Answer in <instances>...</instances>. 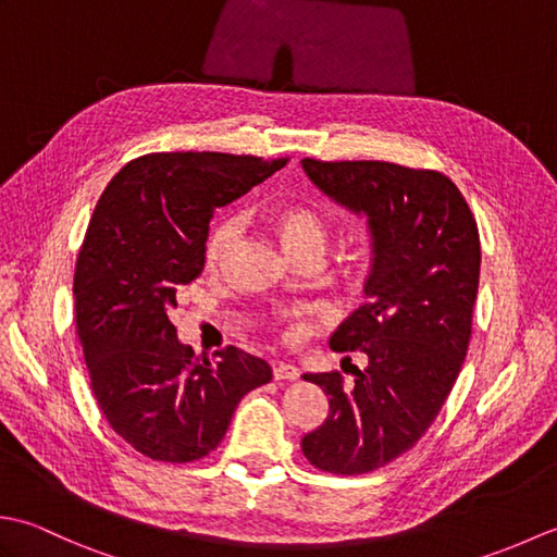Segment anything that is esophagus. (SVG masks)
I'll return each instance as SVG.
<instances>
[{
	"instance_id": "esophagus-1",
	"label": "esophagus",
	"mask_w": 557,
	"mask_h": 557,
	"mask_svg": "<svg viewBox=\"0 0 557 557\" xmlns=\"http://www.w3.org/2000/svg\"><path fill=\"white\" fill-rule=\"evenodd\" d=\"M272 375H275V381H297L299 369L292 363H275L272 366Z\"/></svg>"
}]
</instances>
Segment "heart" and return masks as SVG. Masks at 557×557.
Listing matches in <instances>:
<instances>
[{"label":"heart","mask_w":557,"mask_h":557,"mask_svg":"<svg viewBox=\"0 0 557 557\" xmlns=\"http://www.w3.org/2000/svg\"><path fill=\"white\" fill-rule=\"evenodd\" d=\"M268 224L294 260L304 256L323 258L330 242V227L321 210H315L309 203L292 200V203H280L272 208L268 212ZM239 230L242 224L236 218H227L215 224L203 251L208 268H218L222 263L234 242L239 239ZM272 327L277 330L280 339L285 342H297L304 335V321L297 313H277L272 318Z\"/></svg>","instance_id":"1"}]
</instances>
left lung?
Segmentation results:
<instances>
[{"instance_id": "1", "label": "left lung", "mask_w": 557, "mask_h": 557, "mask_svg": "<svg viewBox=\"0 0 557 557\" xmlns=\"http://www.w3.org/2000/svg\"><path fill=\"white\" fill-rule=\"evenodd\" d=\"M301 164L327 196L371 218L375 251L369 299L330 337L335 351L359 349L369 366H354V385L339 371L304 375L327 395V419L301 437V449L330 474H369L419 443L457 381L479 292V227L437 170L383 160Z\"/></svg>"}]
</instances>
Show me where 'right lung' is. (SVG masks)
I'll return each instance as SVG.
<instances>
[{
	"label": "right lung",
	"mask_w": 557,
	"mask_h": 557,
	"mask_svg": "<svg viewBox=\"0 0 557 557\" xmlns=\"http://www.w3.org/2000/svg\"><path fill=\"white\" fill-rule=\"evenodd\" d=\"M230 152H150L112 176L74 272L76 335L104 419L136 453L186 465L210 455L268 361L224 347L212 361L176 339V289L206 263L212 210L285 168Z\"/></svg>",
	"instance_id": "add662e5"
}]
</instances>
